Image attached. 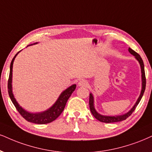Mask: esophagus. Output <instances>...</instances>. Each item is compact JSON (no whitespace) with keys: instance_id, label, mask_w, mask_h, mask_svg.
<instances>
[{"instance_id":"34e87169","label":"esophagus","mask_w":152,"mask_h":152,"mask_svg":"<svg viewBox=\"0 0 152 152\" xmlns=\"http://www.w3.org/2000/svg\"><path fill=\"white\" fill-rule=\"evenodd\" d=\"M87 85L88 82L85 80H81L78 82V86H80V87H87Z\"/></svg>"}]
</instances>
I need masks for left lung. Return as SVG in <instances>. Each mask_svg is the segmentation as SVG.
I'll return each instance as SVG.
<instances>
[{
	"mask_svg": "<svg viewBox=\"0 0 152 152\" xmlns=\"http://www.w3.org/2000/svg\"><path fill=\"white\" fill-rule=\"evenodd\" d=\"M129 52L131 54L135 56V58L139 61L140 66H141V70H142V91H141V94H140V97L138 98L136 104H134V106L132 107V109H131L128 113L124 114L123 115H117V116H105V115H100V114L97 113L95 110L94 106V97L92 96V94H89V108H90L91 113H92V115L94 116L95 118H96L98 121L100 122H103V123H115V122H120V121H123L124 120H126V118H128L129 116L131 115V114L133 113V111L135 110V108L137 106L138 104H139L140 100H141L142 96H143L144 92H145V87H146V77H145V66H144V63L143 61H142V58L140 57V56L137 53H136L134 50L132 49H131L130 48H129Z\"/></svg>",
	"mask_w": 152,
	"mask_h": 152,
	"instance_id": "8db88e82",
	"label": "left lung"
}]
</instances>
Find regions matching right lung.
Returning a JSON list of instances; mask_svg holds the SVG:
<instances>
[{
  "label": "right lung",
  "mask_w": 152,
  "mask_h": 152,
  "mask_svg": "<svg viewBox=\"0 0 152 152\" xmlns=\"http://www.w3.org/2000/svg\"><path fill=\"white\" fill-rule=\"evenodd\" d=\"M18 53L14 56L12 61H11L10 67V75H9L8 81H7V89H8V94L11 101H12V104H14L15 106L16 109L18 110V111L20 113V115H21L27 121L30 122V123H36V124H47V123H51V122L55 121V120L62 113V112L63 111L67 100H68V99L70 98L71 94H72L73 91L75 89L76 85H73L72 86H70V87L67 88V89H65V91H63V92L61 93V94L60 95L59 98L58 99V100L56 101L55 104H54L49 109L46 110V111L39 113H31L26 111V110H24L21 106H20V105H19L18 104V102H16L15 99L14 98V96H13V94L12 91V65L14 60L16 56L18 55Z\"/></svg>",
  "instance_id": "1"
}]
</instances>
